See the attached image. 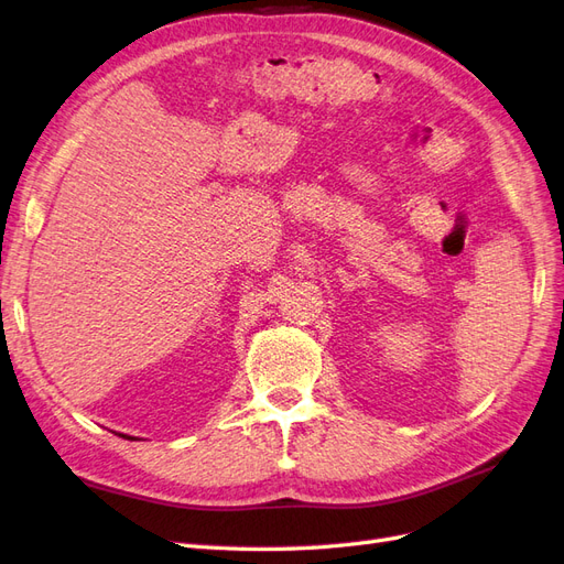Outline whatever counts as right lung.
<instances>
[{
    "label": "right lung",
    "mask_w": 564,
    "mask_h": 564,
    "mask_svg": "<svg viewBox=\"0 0 564 564\" xmlns=\"http://www.w3.org/2000/svg\"><path fill=\"white\" fill-rule=\"evenodd\" d=\"M126 438H128V436H126Z\"/></svg>",
    "instance_id": "obj_1"
}]
</instances>
